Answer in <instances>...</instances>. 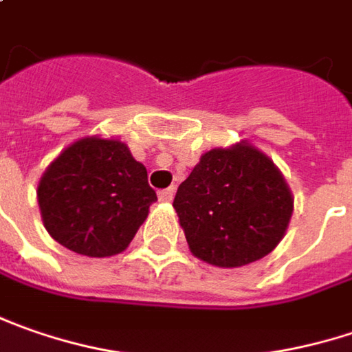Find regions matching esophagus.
<instances>
[{
	"instance_id": "34e87169",
	"label": "esophagus",
	"mask_w": 352,
	"mask_h": 352,
	"mask_svg": "<svg viewBox=\"0 0 352 352\" xmlns=\"http://www.w3.org/2000/svg\"><path fill=\"white\" fill-rule=\"evenodd\" d=\"M173 195H175V187H169V189H161L157 192V197H160L161 203H171L173 201Z\"/></svg>"
}]
</instances>
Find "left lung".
Here are the masks:
<instances>
[{
	"instance_id": "1",
	"label": "left lung",
	"mask_w": 352,
	"mask_h": 352,
	"mask_svg": "<svg viewBox=\"0 0 352 352\" xmlns=\"http://www.w3.org/2000/svg\"><path fill=\"white\" fill-rule=\"evenodd\" d=\"M191 252L219 267L246 266L283 238L294 199L282 173L248 144L210 149L173 201Z\"/></svg>"
}]
</instances>
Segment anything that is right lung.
I'll return each instance as SVG.
<instances>
[{
    "instance_id": "1",
    "label": "right lung",
    "mask_w": 352,
    "mask_h": 352,
    "mask_svg": "<svg viewBox=\"0 0 352 352\" xmlns=\"http://www.w3.org/2000/svg\"><path fill=\"white\" fill-rule=\"evenodd\" d=\"M37 199L45 228L58 244L104 258L126 250L157 195L126 144L86 138L49 165Z\"/></svg>"
}]
</instances>
